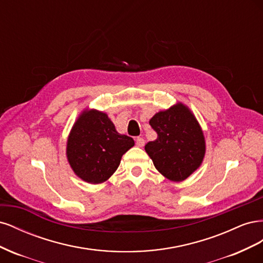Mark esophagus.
Returning <instances> with one entry per match:
<instances>
[{
	"label": "esophagus",
	"mask_w": 263,
	"mask_h": 263,
	"mask_svg": "<svg viewBox=\"0 0 263 263\" xmlns=\"http://www.w3.org/2000/svg\"><path fill=\"white\" fill-rule=\"evenodd\" d=\"M135 140H136V145L138 147H144V145H145V139L144 138H142V137H137Z\"/></svg>",
	"instance_id": "obj_1"
}]
</instances>
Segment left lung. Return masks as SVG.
Wrapping results in <instances>:
<instances>
[{
    "mask_svg": "<svg viewBox=\"0 0 263 263\" xmlns=\"http://www.w3.org/2000/svg\"><path fill=\"white\" fill-rule=\"evenodd\" d=\"M157 139L145 146L156 169L171 181L185 180L205 155L203 132L194 115L181 103L157 113L149 122Z\"/></svg>",
    "mask_w": 263,
    "mask_h": 263,
    "instance_id": "8db88e82",
    "label": "left lung"
}]
</instances>
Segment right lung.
<instances>
[{
    "label": "right lung",
    "instance_id": "1",
    "mask_svg": "<svg viewBox=\"0 0 263 263\" xmlns=\"http://www.w3.org/2000/svg\"><path fill=\"white\" fill-rule=\"evenodd\" d=\"M135 145L118 134L105 113L85 110L72 127L67 144L68 161L78 177L89 183L106 181L118 168L122 156Z\"/></svg>",
    "mask_w": 263,
    "mask_h": 263
}]
</instances>
